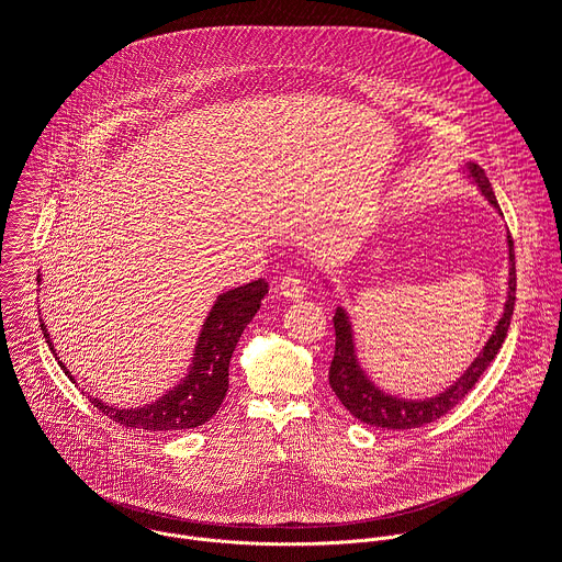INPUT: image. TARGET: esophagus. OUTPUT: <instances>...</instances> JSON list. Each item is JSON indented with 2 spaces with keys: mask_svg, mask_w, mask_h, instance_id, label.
Segmentation results:
<instances>
[{
  "mask_svg": "<svg viewBox=\"0 0 562 562\" xmlns=\"http://www.w3.org/2000/svg\"><path fill=\"white\" fill-rule=\"evenodd\" d=\"M280 293L291 300V302H300L306 295V286L304 280L297 276H284L280 282Z\"/></svg>",
  "mask_w": 562,
  "mask_h": 562,
  "instance_id": "1",
  "label": "esophagus"
}]
</instances>
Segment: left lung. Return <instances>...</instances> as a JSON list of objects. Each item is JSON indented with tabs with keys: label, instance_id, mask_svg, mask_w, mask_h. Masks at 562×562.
<instances>
[{
	"label": "left lung",
	"instance_id": "8db88e82",
	"mask_svg": "<svg viewBox=\"0 0 562 562\" xmlns=\"http://www.w3.org/2000/svg\"><path fill=\"white\" fill-rule=\"evenodd\" d=\"M460 175L467 181H471L502 216V207L497 203L493 186L482 172V168L471 161H464L460 164ZM506 249H508V278H506L508 282H506V302L502 306V315L495 328L491 330L488 339L475 355V359L467 366V370L449 387H445L438 394H431L425 398H407L376 383V379H372V374L366 370L359 357L357 333H355V322L350 311L344 304L337 306L333 317L337 344H335V359L330 363L328 381L335 396L355 418L381 429H414V427H423L427 423L438 420L473 390L477 379L484 374V370L491 366V361L499 352L508 335L513 311H515L517 269H515V247H513L510 234H506ZM322 284L326 291H337V284L333 282L330 276H322Z\"/></svg>",
	"mask_w": 562,
	"mask_h": 562
}]
</instances>
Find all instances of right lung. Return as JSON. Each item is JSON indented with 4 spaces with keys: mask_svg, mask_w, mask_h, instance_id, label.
Returning <instances> with one entry per match:
<instances>
[{
    "mask_svg": "<svg viewBox=\"0 0 562 562\" xmlns=\"http://www.w3.org/2000/svg\"><path fill=\"white\" fill-rule=\"evenodd\" d=\"M36 282L41 284V271L36 276ZM269 293V284L265 280H256L251 284L232 289L221 293L194 344L192 361L183 374V379L166 390L159 398L139 405V407H115L100 398H89V403L115 420L122 427H135L144 431H186L201 427L207 423L221 407L227 387H229V361L236 350V344L243 335V330L249 326V322L256 317L260 308V300ZM41 333L45 337V344L54 359L58 361V355L54 350V344L49 339L47 326L41 319ZM65 376L76 383L71 372L65 368L63 361H58Z\"/></svg>",
    "mask_w": 562,
    "mask_h": 562,
    "instance_id": "add662e5",
    "label": "right lung"
}]
</instances>
